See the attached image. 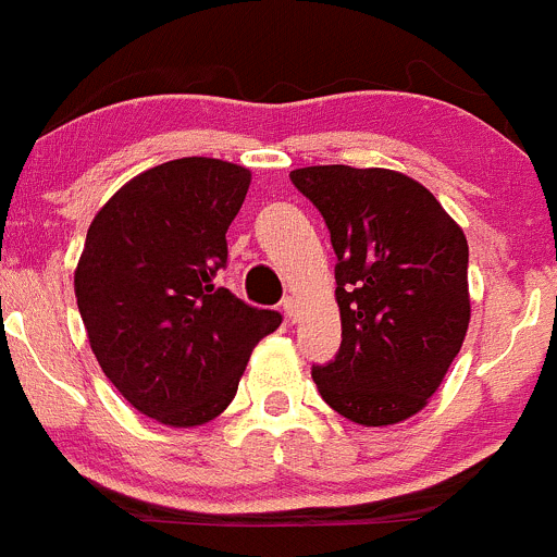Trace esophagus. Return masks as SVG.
<instances>
[{"instance_id":"esophagus-1","label":"esophagus","mask_w":557,"mask_h":557,"mask_svg":"<svg viewBox=\"0 0 557 557\" xmlns=\"http://www.w3.org/2000/svg\"><path fill=\"white\" fill-rule=\"evenodd\" d=\"M283 313H285V319H294V313H296L294 296H285V299H283Z\"/></svg>"}]
</instances>
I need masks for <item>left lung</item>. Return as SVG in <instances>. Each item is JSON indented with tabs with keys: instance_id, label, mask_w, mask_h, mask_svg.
I'll return each instance as SVG.
<instances>
[{
	"instance_id": "8db88e82",
	"label": "left lung",
	"mask_w": 557,
	"mask_h": 557,
	"mask_svg": "<svg viewBox=\"0 0 557 557\" xmlns=\"http://www.w3.org/2000/svg\"><path fill=\"white\" fill-rule=\"evenodd\" d=\"M290 181L321 211L337 255L343 341L313 368L315 387L351 423H401L443 384L470 326L465 231L396 170L319 164Z\"/></svg>"
}]
</instances>
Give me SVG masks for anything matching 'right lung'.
Wrapping results in <instances>:
<instances>
[{
    "mask_svg": "<svg viewBox=\"0 0 557 557\" xmlns=\"http://www.w3.org/2000/svg\"><path fill=\"white\" fill-rule=\"evenodd\" d=\"M252 173L189 156L123 184L90 222L74 290L98 366L145 418L191 429L233 401L280 313L214 283Z\"/></svg>",
    "mask_w": 557,
    "mask_h": 557,
    "instance_id": "1",
    "label": "right lung"
}]
</instances>
